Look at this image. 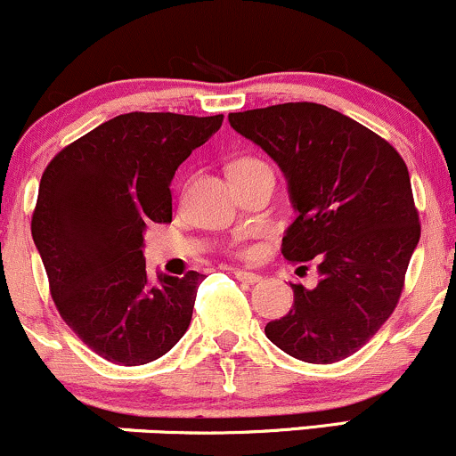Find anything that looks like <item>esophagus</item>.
<instances>
[{
  "label": "esophagus",
  "mask_w": 456,
  "mask_h": 456,
  "mask_svg": "<svg viewBox=\"0 0 456 456\" xmlns=\"http://www.w3.org/2000/svg\"><path fill=\"white\" fill-rule=\"evenodd\" d=\"M234 278L239 280V282H245V284H256L260 282V275L254 273V271H245V269H237L234 271Z\"/></svg>",
  "instance_id": "1"
}]
</instances>
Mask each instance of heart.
Segmentation results:
<instances>
[{"label":"heart","mask_w":456,"mask_h":456,"mask_svg":"<svg viewBox=\"0 0 456 456\" xmlns=\"http://www.w3.org/2000/svg\"><path fill=\"white\" fill-rule=\"evenodd\" d=\"M252 163H260V161H256V159H239V161H234V163H232V167H241V166H252Z\"/></svg>","instance_id":"1"}]
</instances>
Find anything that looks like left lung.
<instances>
[{"label": "left lung", "instance_id": "8db88e82", "mask_svg": "<svg viewBox=\"0 0 456 456\" xmlns=\"http://www.w3.org/2000/svg\"><path fill=\"white\" fill-rule=\"evenodd\" d=\"M239 135L282 170L295 222L282 254L316 260L319 284L293 286V308L265 334L310 364L345 360L390 319L420 224L405 161L383 137L319 103L228 114Z\"/></svg>", "mask_w": 456, "mask_h": 456}]
</instances>
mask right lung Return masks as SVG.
<instances>
[{"instance_id": "add662e5", "label": "right lung", "mask_w": 456, "mask_h": 456, "mask_svg": "<svg viewBox=\"0 0 456 456\" xmlns=\"http://www.w3.org/2000/svg\"><path fill=\"white\" fill-rule=\"evenodd\" d=\"M224 116L133 111L55 155L40 178L32 237L66 325L107 362L142 366L183 338L202 273L148 278V224L172 222L178 166Z\"/></svg>"}]
</instances>
